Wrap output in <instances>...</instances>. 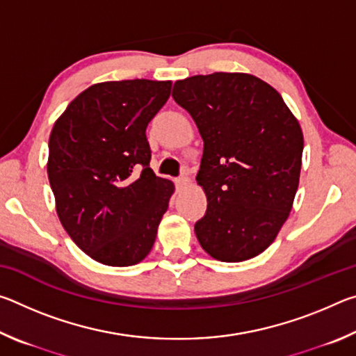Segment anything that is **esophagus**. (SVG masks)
<instances>
[{
  "instance_id": "34e87169",
  "label": "esophagus",
  "mask_w": 356,
  "mask_h": 356,
  "mask_svg": "<svg viewBox=\"0 0 356 356\" xmlns=\"http://www.w3.org/2000/svg\"><path fill=\"white\" fill-rule=\"evenodd\" d=\"M188 182H190L188 177H185V176L177 177V179H176V186H177V188H184L185 185H188Z\"/></svg>"
}]
</instances>
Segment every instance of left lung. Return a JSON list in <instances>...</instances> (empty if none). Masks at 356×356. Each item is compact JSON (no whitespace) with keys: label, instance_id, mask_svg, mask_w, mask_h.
I'll return each mask as SVG.
<instances>
[{"label":"left lung","instance_id":"8db88e82","mask_svg":"<svg viewBox=\"0 0 356 356\" xmlns=\"http://www.w3.org/2000/svg\"><path fill=\"white\" fill-rule=\"evenodd\" d=\"M204 141L197 185L207 196L195 232L221 262L268 248L292 210L303 134L281 94L250 74L215 72L174 83Z\"/></svg>","mask_w":356,"mask_h":356}]
</instances>
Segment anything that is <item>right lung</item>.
Segmentation results:
<instances>
[{"instance_id": "right-lung-1", "label": "right lung", "mask_w": 356, "mask_h": 356, "mask_svg": "<svg viewBox=\"0 0 356 356\" xmlns=\"http://www.w3.org/2000/svg\"><path fill=\"white\" fill-rule=\"evenodd\" d=\"M171 84H92L53 125L47 172L59 221L100 264L129 267L154 246L174 184L149 168L146 129L170 99Z\"/></svg>"}]
</instances>
